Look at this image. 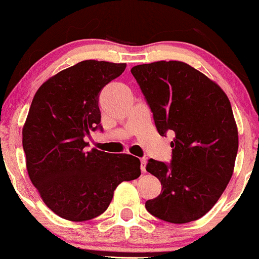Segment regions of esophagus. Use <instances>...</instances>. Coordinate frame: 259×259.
<instances>
[{"label": "esophagus", "instance_id": "1", "mask_svg": "<svg viewBox=\"0 0 259 259\" xmlns=\"http://www.w3.org/2000/svg\"><path fill=\"white\" fill-rule=\"evenodd\" d=\"M146 158H141V171L142 173H146Z\"/></svg>", "mask_w": 259, "mask_h": 259}]
</instances>
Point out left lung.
<instances>
[{
    "label": "left lung",
    "mask_w": 259,
    "mask_h": 259,
    "mask_svg": "<svg viewBox=\"0 0 259 259\" xmlns=\"http://www.w3.org/2000/svg\"><path fill=\"white\" fill-rule=\"evenodd\" d=\"M159 135L173 133L170 163L148 159L146 170L162 184L145 206L174 224L197 221L231 179L239 136L225 92L191 65L159 61L132 68Z\"/></svg>",
    "instance_id": "8db88e82"
}]
</instances>
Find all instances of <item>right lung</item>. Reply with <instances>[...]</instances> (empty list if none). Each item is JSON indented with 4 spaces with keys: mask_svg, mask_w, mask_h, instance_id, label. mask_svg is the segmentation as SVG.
Wrapping results in <instances>:
<instances>
[{
    "mask_svg": "<svg viewBox=\"0 0 259 259\" xmlns=\"http://www.w3.org/2000/svg\"><path fill=\"white\" fill-rule=\"evenodd\" d=\"M125 63L82 61L40 86L23 127V148L32 185L46 206L72 222L96 218L108 208L121 181L138 179L140 159L89 146L101 130L99 97Z\"/></svg>",
    "mask_w": 259,
    "mask_h": 259,
    "instance_id": "add662e5",
    "label": "right lung"
}]
</instances>
